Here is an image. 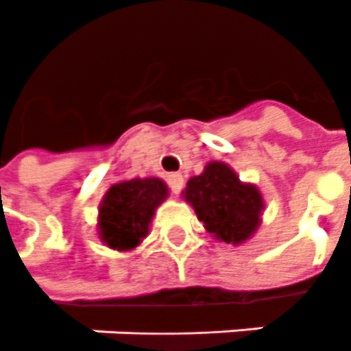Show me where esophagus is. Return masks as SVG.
<instances>
[{
  "label": "esophagus",
  "instance_id": "34e87169",
  "mask_svg": "<svg viewBox=\"0 0 351 351\" xmlns=\"http://www.w3.org/2000/svg\"><path fill=\"white\" fill-rule=\"evenodd\" d=\"M167 186H169L173 195H180L182 187H184V176L180 173H173V175L167 176Z\"/></svg>",
  "mask_w": 351,
  "mask_h": 351
}]
</instances>
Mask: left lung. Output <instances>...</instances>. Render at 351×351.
Returning <instances> with one entry per match:
<instances>
[{
    "mask_svg": "<svg viewBox=\"0 0 351 351\" xmlns=\"http://www.w3.org/2000/svg\"><path fill=\"white\" fill-rule=\"evenodd\" d=\"M184 195L206 230L228 244L244 242L261 224V193L242 184L226 164H208L202 175L187 182Z\"/></svg>",
    "mask_w": 351,
    "mask_h": 351,
    "instance_id": "1",
    "label": "left lung"
}]
</instances>
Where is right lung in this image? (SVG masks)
<instances>
[{"mask_svg": "<svg viewBox=\"0 0 351 351\" xmlns=\"http://www.w3.org/2000/svg\"><path fill=\"white\" fill-rule=\"evenodd\" d=\"M167 195L158 178L120 182L107 191L100 206L101 240L114 250L136 247L149 231L154 208Z\"/></svg>", "mask_w": 351, "mask_h": 351, "instance_id": "1", "label": "right lung"}]
</instances>
